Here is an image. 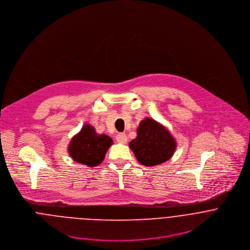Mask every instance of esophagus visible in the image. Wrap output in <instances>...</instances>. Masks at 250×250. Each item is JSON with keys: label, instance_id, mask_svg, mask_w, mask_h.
Segmentation results:
<instances>
[{"label": "esophagus", "instance_id": "1", "mask_svg": "<svg viewBox=\"0 0 250 250\" xmlns=\"http://www.w3.org/2000/svg\"><path fill=\"white\" fill-rule=\"evenodd\" d=\"M116 141H117V143L124 144V143H127L128 138H127V136H126L125 134H118V135L116 136Z\"/></svg>", "mask_w": 250, "mask_h": 250}]
</instances>
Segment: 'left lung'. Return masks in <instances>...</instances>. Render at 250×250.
I'll list each match as a JSON object with an SVG mask.
<instances>
[{
    "mask_svg": "<svg viewBox=\"0 0 250 250\" xmlns=\"http://www.w3.org/2000/svg\"><path fill=\"white\" fill-rule=\"evenodd\" d=\"M140 164L154 167L168 161L174 154L177 143L170 132L160 122L147 117L137 129V138L129 143Z\"/></svg>",
    "mask_w": 250,
    "mask_h": 250,
    "instance_id": "left-lung-1",
    "label": "left lung"
}]
</instances>
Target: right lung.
I'll use <instances>...</instances> for the list:
<instances>
[{"label":"right lung","instance_id":"1","mask_svg":"<svg viewBox=\"0 0 250 250\" xmlns=\"http://www.w3.org/2000/svg\"><path fill=\"white\" fill-rule=\"evenodd\" d=\"M112 140L105 134H97L90 124H84L68 144V154L78 164L93 167L99 166L106 156Z\"/></svg>","mask_w":250,"mask_h":250}]
</instances>
